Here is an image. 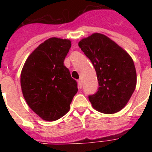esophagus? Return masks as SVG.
<instances>
[{
	"label": "esophagus",
	"mask_w": 152,
	"mask_h": 152,
	"mask_svg": "<svg viewBox=\"0 0 152 152\" xmlns=\"http://www.w3.org/2000/svg\"><path fill=\"white\" fill-rule=\"evenodd\" d=\"M77 82H78V88H82V87H83V83H82V80H79Z\"/></svg>",
	"instance_id": "1"
}]
</instances>
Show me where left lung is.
I'll use <instances>...</instances> for the list:
<instances>
[{
    "mask_svg": "<svg viewBox=\"0 0 152 152\" xmlns=\"http://www.w3.org/2000/svg\"><path fill=\"white\" fill-rule=\"evenodd\" d=\"M79 46L90 59L97 74L98 91L88 96L93 108L108 114L122 110L137 85L132 57L113 40L99 33L83 39Z\"/></svg>",
    "mask_w": 152,
    "mask_h": 152,
    "instance_id": "left-lung-1",
    "label": "left lung"
}]
</instances>
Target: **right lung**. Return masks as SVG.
Wrapping results in <instances>:
<instances>
[{"mask_svg": "<svg viewBox=\"0 0 152 152\" xmlns=\"http://www.w3.org/2000/svg\"><path fill=\"white\" fill-rule=\"evenodd\" d=\"M70 48L69 39L50 38L29 55L23 67V95L30 108L45 121H53L68 113L78 91L76 81L64 65Z\"/></svg>", "mask_w": 152, "mask_h": 152, "instance_id": "right-lung-1", "label": "right lung"}]
</instances>
